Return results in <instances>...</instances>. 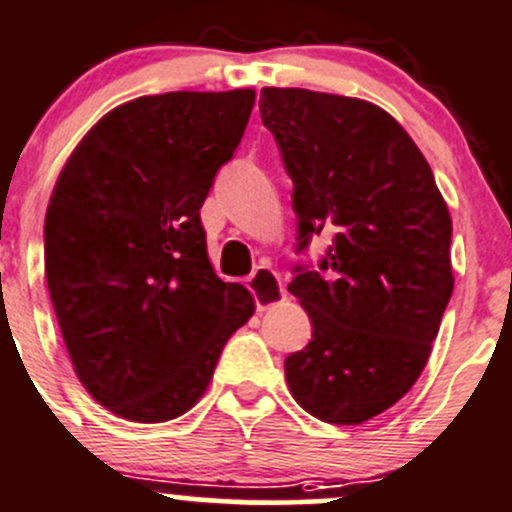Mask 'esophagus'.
I'll return each mask as SVG.
<instances>
[{"instance_id": "esophagus-1", "label": "esophagus", "mask_w": 512, "mask_h": 512, "mask_svg": "<svg viewBox=\"0 0 512 512\" xmlns=\"http://www.w3.org/2000/svg\"><path fill=\"white\" fill-rule=\"evenodd\" d=\"M247 282H250V291L255 296L257 311H267L269 306H274V303H279L286 296L282 279L277 277V272L267 267H257Z\"/></svg>"}]
</instances>
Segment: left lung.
I'll use <instances>...</instances> for the list:
<instances>
[{
  "label": "left lung",
  "instance_id": "left-lung-1",
  "mask_svg": "<svg viewBox=\"0 0 512 512\" xmlns=\"http://www.w3.org/2000/svg\"><path fill=\"white\" fill-rule=\"evenodd\" d=\"M262 123L294 182L299 252L335 233L289 291L313 338L286 357L296 403L359 425L401 401L428 364L454 289L452 218L418 145L369 101L265 87Z\"/></svg>",
  "mask_w": 512,
  "mask_h": 512
}]
</instances>
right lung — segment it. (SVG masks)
<instances>
[{"instance_id": "add662e5", "label": "right lung", "mask_w": 512, "mask_h": 512, "mask_svg": "<svg viewBox=\"0 0 512 512\" xmlns=\"http://www.w3.org/2000/svg\"><path fill=\"white\" fill-rule=\"evenodd\" d=\"M255 92H167L116 106L65 162L43 250L82 386L111 413L165 423L209 386L252 294L206 255L204 206Z\"/></svg>"}]
</instances>
